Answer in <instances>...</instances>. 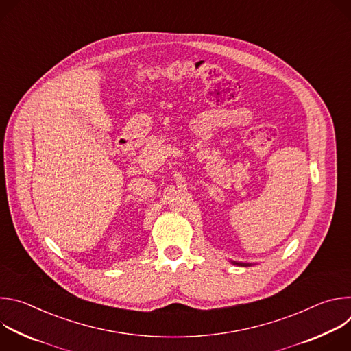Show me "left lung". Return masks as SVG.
I'll return each mask as SVG.
<instances>
[{
	"mask_svg": "<svg viewBox=\"0 0 351 351\" xmlns=\"http://www.w3.org/2000/svg\"><path fill=\"white\" fill-rule=\"evenodd\" d=\"M230 264L237 265V267H253L254 265V264H247V263H237V261H232V260H230Z\"/></svg>",
	"mask_w": 351,
	"mask_h": 351,
	"instance_id": "8db88e82",
	"label": "left lung"
}]
</instances>
